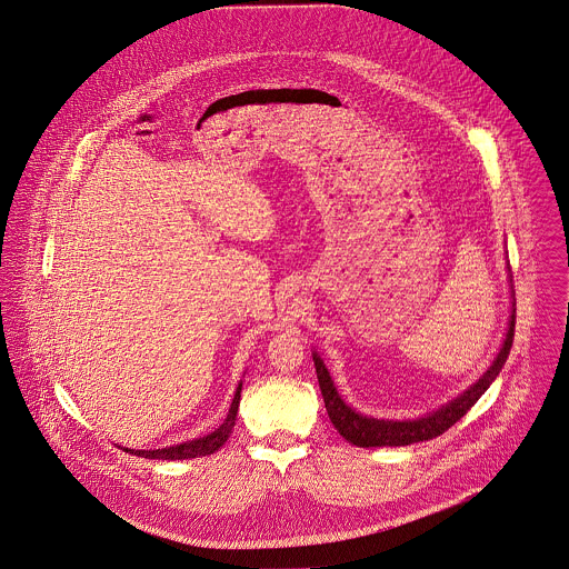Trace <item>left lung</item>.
<instances>
[{
  "instance_id": "obj_1",
  "label": "left lung",
  "mask_w": 569,
  "mask_h": 569,
  "mask_svg": "<svg viewBox=\"0 0 569 569\" xmlns=\"http://www.w3.org/2000/svg\"><path fill=\"white\" fill-rule=\"evenodd\" d=\"M508 277H510V263H508ZM510 283H512V279H510ZM512 339H515V292H512V308H510L508 330H506L503 342H501L497 356L492 358L490 367L466 391L455 396L453 400L445 402L440 409L429 411L427 416L416 418V420H380V418L358 413L353 407H349L342 400V396L337 391V385H335L323 358L317 351H312V360H315V367H317V378H319V387H321V393H323L328 416H330L335 429L341 433L349 445H356V447H362V449H369V447H409V445L427 442V440H433V438L442 436L445 431H449L453 427L459 418L466 416V411L483 396V391L499 376V371L506 365V358L510 353Z\"/></svg>"
}]
</instances>
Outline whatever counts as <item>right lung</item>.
<instances>
[{"label":"right lung","mask_w":569,"mask_h":569,"mask_svg":"<svg viewBox=\"0 0 569 569\" xmlns=\"http://www.w3.org/2000/svg\"><path fill=\"white\" fill-rule=\"evenodd\" d=\"M239 398H241V382L234 389V398L230 402L227 420L209 436L204 438H196L176 447H164V449H156V451H138V449H122L124 453L138 455V457H147V459H193V457H202V455L216 453L232 433L234 420H237V409H239Z\"/></svg>","instance_id":"right-lung-1"}]
</instances>
